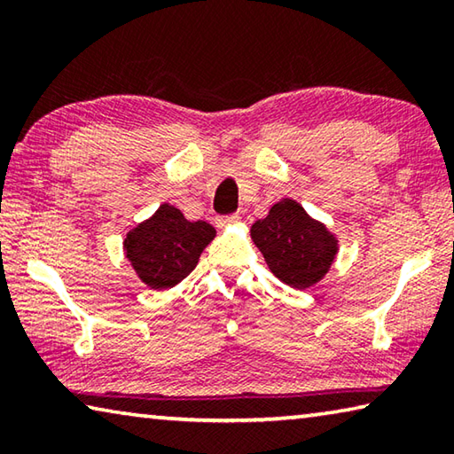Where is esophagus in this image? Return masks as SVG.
<instances>
[{
  "label": "esophagus",
  "instance_id": "esophagus-1",
  "mask_svg": "<svg viewBox=\"0 0 454 454\" xmlns=\"http://www.w3.org/2000/svg\"><path fill=\"white\" fill-rule=\"evenodd\" d=\"M238 222H240V216H238V214H230V216H220V218L216 220V224H218L220 228H228V226L238 224Z\"/></svg>",
  "mask_w": 454,
  "mask_h": 454
}]
</instances>
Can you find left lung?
<instances>
[{
  "label": "left lung",
  "mask_w": 454,
  "mask_h": 454,
  "mask_svg": "<svg viewBox=\"0 0 454 454\" xmlns=\"http://www.w3.org/2000/svg\"><path fill=\"white\" fill-rule=\"evenodd\" d=\"M250 238L276 278L296 290L317 286L338 254L336 234L292 198H282L256 220Z\"/></svg>",
  "instance_id": "1"
}]
</instances>
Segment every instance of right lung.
Here are the masks:
<instances>
[{
    "label": "right lung",
    "mask_w": 454,
    "mask_h": 454,
    "mask_svg": "<svg viewBox=\"0 0 454 454\" xmlns=\"http://www.w3.org/2000/svg\"><path fill=\"white\" fill-rule=\"evenodd\" d=\"M214 238L216 228L208 222H192L180 208L164 202L126 234L124 254L145 286L168 290L194 270Z\"/></svg>",
    "instance_id": "add662e5"
}]
</instances>
